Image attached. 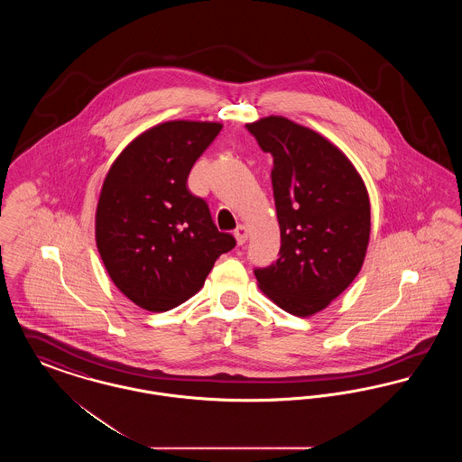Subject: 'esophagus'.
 <instances>
[{"instance_id": "obj_1", "label": "esophagus", "mask_w": 462, "mask_h": 462, "mask_svg": "<svg viewBox=\"0 0 462 462\" xmlns=\"http://www.w3.org/2000/svg\"><path fill=\"white\" fill-rule=\"evenodd\" d=\"M234 236H236V239H237V242L242 245V244H245L247 237H249V228H247L245 225H239V226L236 228Z\"/></svg>"}]
</instances>
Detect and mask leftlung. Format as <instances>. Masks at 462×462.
Here are the masks:
<instances>
[{
    "label": "left lung",
    "mask_w": 462,
    "mask_h": 462,
    "mask_svg": "<svg viewBox=\"0 0 462 462\" xmlns=\"http://www.w3.org/2000/svg\"><path fill=\"white\" fill-rule=\"evenodd\" d=\"M247 130L273 155L281 226L279 260L254 275L277 307L310 317L350 286L364 264L371 236L365 183L326 136L287 117H262Z\"/></svg>",
    "instance_id": "8db88e82"
}]
</instances>
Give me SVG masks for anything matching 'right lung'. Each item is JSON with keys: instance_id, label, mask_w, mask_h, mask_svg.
<instances>
[{"instance_id": "1", "label": "right lung", "mask_w": 462, "mask_h": 462, "mask_svg": "<svg viewBox=\"0 0 462 462\" xmlns=\"http://www.w3.org/2000/svg\"><path fill=\"white\" fill-rule=\"evenodd\" d=\"M220 123L168 121L138 134L112 162L95 215V239L112 282L134 305L166 311L192 298L236 239L187 189Z\"/></svg>"}]
</instances>
